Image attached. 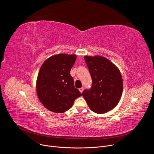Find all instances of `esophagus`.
Wrapping results in <instances>:
<instances>
[{"label": "esophagus", "mask_w": 154, "mask_h": 154, "mask_svg": "<svg viewBox=\"0 0 154 154\" xmlns=\"http://www.w3.org/2000/svg\"><path fill=\"white\" fill-rule=\"evenodd\" d=\"M79 91H80V92L81 93H83V87H82L81 88H80V89H79Z\"/></svg>", "instance_id": "34e87169"}]
</instances>
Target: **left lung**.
Wrapping results in <instances>:
<instances>
[{
	"mask_svg": "<svg viewBox=\"0 0 154 154\" xmlns=\"http://www.w3.org/2000/svg\"><path fill=\"white\" fill-rule=\"evenodd\" d=\"M93 84L82 96L91 110L103 114L113 109L122 93L123 81L119 69L107 58L96 55L85 56Z\"/></svg>",
	"mask_w": 154,
	"mask_h": 154,
	"instance_id": "left-lung-1",
	"label": "left lung"
}]
</instances>
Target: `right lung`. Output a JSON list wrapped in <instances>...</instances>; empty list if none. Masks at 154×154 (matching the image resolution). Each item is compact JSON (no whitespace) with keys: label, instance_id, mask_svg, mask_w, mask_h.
<instances>
[{"label":"right lung","instance_id":"add662e5","mask_svg":"<svg viewBox=\"0 0 154 154\" xmlns=\"http://www.w3.org/2000/svg\"><path fill=\"white\" fill-rule=\"evenodd\" d=\"M76 55L59 54L45 61L36 80V93L39 101L49 110L63 113L69 109L82 94L74 85L70 71Z\"/></svg>","mask_w":154,"mask_h":154}]
</instances>
